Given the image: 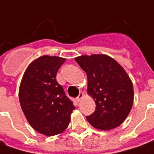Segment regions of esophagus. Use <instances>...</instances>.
Wrapping results in <instances>:
<instances>
[{"label":"esophagus","instance_id":"1","mask_svg":"<svg viewBox=\"0 0 154 154\" xmlns=\"http://www.w3.org/2000/svg\"><path fill=\"white\" fill-rule=\"evenodd\" d=\"M84 96H85V94H84L83 93H80V94H79V95L77 96V102H80V101H81L82 99V98H83Z\"/></svg>","mask_w":154,"mask_h":154}]
</instances>
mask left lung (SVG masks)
Listing matches in <instances>:
<instances>
[{
    "label": "left lung",
    "mask_w": 154,
    "mask_h": 154,
    "mask_svg": "<svg viewBox=\"0 0 154 154\" xmlns=\"http://www.w3.org/2000/svg\"><path fill=\"white\" fill-rule=\"evenodd\" d=\"M88 77V94L96 109L87 120L99 130H111L128 116L134 99L133 85L124 68L106 55L95 54L75 58Z\"/></svg>",
    "instance_id": "obj_1"
}]
</instances>
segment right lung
<instances>
[{"label":"right lung","instance_id":"obj_1","mask_svg":"<svg viewBox=\"0 0 154 154\" xmlns=\"http://www.w3.org/2000/svg\"><path fill=\"white\" fill-rule=\"evenodd\" d=\"M65 61L58 56H40L29 64L20 83V104L27 121L48 137L65 131L75 109L55 78Z\"/></svg>","mask_w":154,"mask_h":154}]
</instances>
